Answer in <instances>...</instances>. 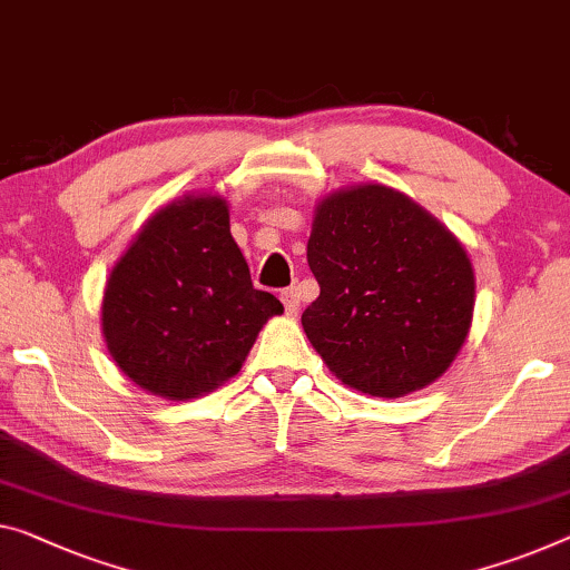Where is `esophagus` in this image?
<instances>
[{
	"label": "esophagus",
	"mask_w": 570,
	"mask_h": 570,
	"mask_svg": "<svg viewBox=\"0 0 570 570\" xmlns=\"http://www.w3.org/2000/svg\"><path fill=\"white\" fill-rule=\"evenodd\" d=\"M282 302H284V307H286V312H288V314H296V312H299V304H302V294H299V288H296V286H292V288H284V292H282Z\"/></svg>",
	"instance_id": "1"
}]
</instances>
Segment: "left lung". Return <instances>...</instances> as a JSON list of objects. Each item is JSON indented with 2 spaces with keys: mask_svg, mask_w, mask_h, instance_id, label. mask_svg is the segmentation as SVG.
Instances as JSON below:
<instances>
[{
  "mask_svg": "<svg viewBox=\"0 0 570 570\" xmlns=\"http://www.w3.org/2000/svg\"><path fill=\"white\" fill-rule=\"evenodd\" d=\"M307 263L320 296L302 327L345 386L406 396L461 353L473 322V263L406 194L386 184L330 191L314 207Z\"/></svg>",
  "mask_w": 570,
  "mask_h": 570,
  "instance_id": "left-lung-1",
  "label": "left lung"
}]
</instances>
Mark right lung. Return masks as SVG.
I'll use <instances>...</instances> for the list:
<instances>
[{
	"label": "right lung",
	"mask_w": 570,
	"mask_h": 570,
	"mask_svg": "<svg viewBox=\"0 0 570 570\" xmlns=\"http://www.w3.org/2000/svg\"><path fill=\"white\" fill-rule=\"evenodd\" d=\"M284 307L258 292L230 233L227 199L184 194L146 219L101 296V335L135 386L168 402L237 376L263 325Z\"/></svg>",
	"instance_id": "1"
}]
</instances>
